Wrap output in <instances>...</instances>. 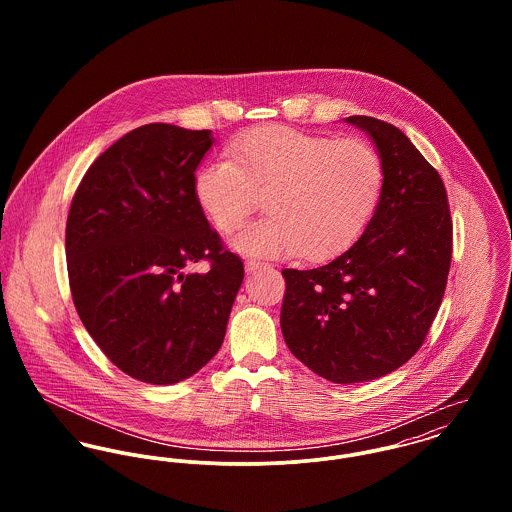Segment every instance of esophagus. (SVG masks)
<instances>
[{"instance_id":"esophagus-1","label":"esophagus","mask_w":512,"mask_h":512,"mask_svg":"<svg viewBox=\"0 0 512 512\" xmlns=\"http://www.w3.org/2000/svg\"><path fill=\"white\" fill-rule=\"evenodd\" d=\"M262 268H264L262 262H256V260H246V262H244V270H246L248 274H254V272H258V270H262Z\"/></svg>"}]
</instances>
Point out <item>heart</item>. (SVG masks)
I'll return each instance as SVG.
<instances>
[{"mask_svg":"<svg viewBox=\"0 0 512 512\" xmlns=\"http://www.w3.org/2000/svg\"><path fill=\"white\" fill-rule=\"evenodd\" d=\"M384 183L382 155L365 140L262 126L234 140L228 159L201 165L193 193L224 234L240 230L264 197L268 215L238 234L232 250L256 258L297 252L317 262L365 232Z\"/></svg>","mask_w":512,"mask_h":512,"instance_id":"obj_1","label":"heart"}]
</instances>
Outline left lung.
Listing matches in <instances>:
<instances>
[{
    "label": "left lung",
    "mask_w": 512,
    "mask_h": 512,
    "mask_svg": "<svg viewBox=\"0 0 512 512\" xmlns=\"http://www.w3.org/2000/svg\"><path fill=\"white\" fill-rule=\"evenodd\" d=\"M345 122L380 151L384 193L349 250L313 270H282L280 325L295 359L355 384L396 370L422 347L445 292L453 226L438 171L398 128L368 116Z\"/></svg>",
    "instance_id": "obj_1"
}]
</instances>
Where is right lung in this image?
I'll return each instance as SVG.
<instances>
[{
    "instance_id": "add662e5",
    "label": "right lung",
    "mask_w": 512,
    "mask_h": 512,
    "mask_svg": "<svg viewBox=\"0 0 512 512\" xmlns=\"http://www.w3.org/2000/svg\"><path fill=\"white\" fill-rule=\"evenodd\" d=\"M211 130L146 124L86 171L67 219V268L80 321L102 353L149 384H175L224 341L244 280L193 193ZM212 262L207 275L184 268Z\"/></svg>"
}]
</instances>
